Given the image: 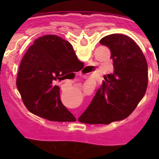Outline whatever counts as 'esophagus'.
<instances>
[{
    "mask_svg": "<svg viewBox=\"0 0 159 159\" xmlns=\"http://www.w3.org/2000/svg\"><path fill=\"white\" fill-rule=\"evenodd\" d=\"M80 76H84V77H85V75H83L82 74H80Z\"/></svg>",
    "mask_w": 159,
    "mask_h": 159,
    "instance_id": "obj_1",
    "label": "esophagus"
}]
</instances>
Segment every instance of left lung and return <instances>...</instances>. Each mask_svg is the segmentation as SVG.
Listing matches in <instances>:
<instances>
[{
  "label": "left lung",
  "instance_id": "1",
  "mask_svg": "<svg viewBox=\"0 0 159 159\" xmlns=\"http://www.w3.org/2000/svg\"><path fill=\"white\" fill-rule=\"evenodd\" d=\"M99 43L110 49L114 71L105 81L79 121L88 124H109L128 117L144 96L148 84L145 57L131 38L111 34Z\"/></svg>",
  "mask_w": 159,
  "mask_h": 159
}]
</instances>
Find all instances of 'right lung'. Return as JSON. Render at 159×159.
I'll list each match as a JSON object with an SVG mask.
<instances>
[{"instance_id":"obj_1","label":"right lung","mask_w":159,"mask_h":159,"mask_svg":"<svg viewBox=\"0 0 159 159\" xmlns=\"http://www.w3.org/2000/svg\"><path fill=\"white\" fill-rule=\"evenodd\" d=\"M78 65L84 63L68 41L55 35L36 39L24 56L16 78L28 110L50 121H75L60 100V87L56 84L65 80L67 73L76 72Z\"/></svg>"}]
</instances>
